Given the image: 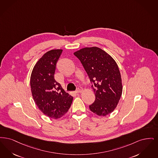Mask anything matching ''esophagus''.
<instances>
[{
    "instance_id": "esophagus-1",
    "label": "esophagus",
    "mask_w": 158,
    "mask_h": 158,
    "mask_svg": "<svg viewBox=\"0 0 158 158\" xmlns=\"http://www.w3.org/2000/svg\"><path fill=\"white\" fill-rule=\"evenodd\" d=\"M82 91V88L81 87H78L77 89H76V92L78 93H81Z\"/></svg>"
}]
</instances>
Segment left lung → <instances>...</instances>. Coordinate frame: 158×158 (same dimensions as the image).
Instances as JSON below:
<instances>
[{
    "label": "left lung",
    "instance_id": "obj_1",
    "mask_svg": "<svg viewBox=\"0 0 158 158\" xmlns=\"http://www.w3.org/2000/svg\"><path fill=\"white\" fill-rule=\"evenodd\" d=\"M74 54L89 77L96 96L89 109L98 116L110 114L116 107L122 93L121 76L116 62L97 47L82 48Z\"/></svg>",
    "mask_w": 158,
    "mask_h": 158
}]
</instances>
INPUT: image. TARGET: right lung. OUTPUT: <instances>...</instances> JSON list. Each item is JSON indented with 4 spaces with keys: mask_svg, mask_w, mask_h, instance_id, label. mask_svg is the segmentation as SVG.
Listing matches in <instances>:
<instances>
[{
    "mask_svg": "<svg viewBox=\"0 0 158 158\" xmlns=\"http://www.w3.org/2000/svg\"><path fill=\"white\" fill-rule=\"evenodd\" d=\"M62 52V49H52L43 55L35 65L30 80L35 103L44 114L55 119L68 111L73 99L54 78Z\"/></svg>",
    "mask_w": 158,
    "mask_h": 158,
    "instance_id": "right-lung-1",
    "label": "right lung"
}]
</instances>
